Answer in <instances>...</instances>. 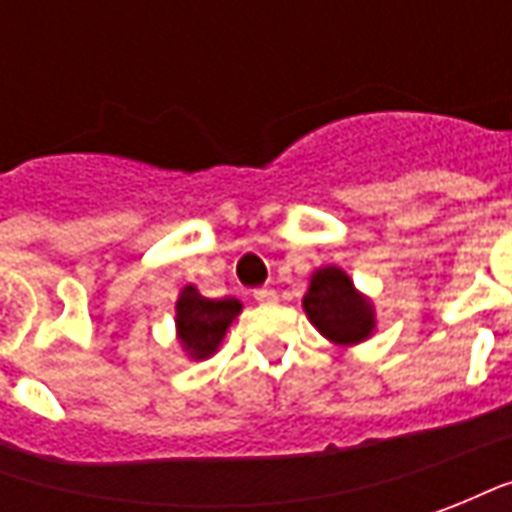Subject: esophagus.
Masks as SVG:
<instances>
[{
  "label": "esophagus",
  "mask_w": 512,
  "mask_h": 512,
  "mask_svg": "<svg viewBox=\"0 0 512 512\" xmlns=\"http://www.w3.org/2000/svg\"><path fill=\"white\" fill-rule=\"evenodd\" d=\"M257 304H277V290L271 288H257L255 290Z\"/></svg>",
  "instance_id": "1"
}]
</instances>
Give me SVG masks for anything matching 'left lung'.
<instances>
[{
    "label": "left lung",
    "instance_id": "8db88e82",
    "mask_svg": "<svg viewBox=\"0 0 512 512\" xmlns=\"http://www.w3.org/2000/svg\"><path fill=\"white\" fill-rule=\"evenodd\" d=\"M301 304L312 326L334 345L362 343L376 329L373 301L354 288L343 268H318Z\"/></svg>",
    "mask_w": 512,
    "mask_h": 512
}]
</instances>
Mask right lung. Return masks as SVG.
Returning <instances> with one entry per match:
<instances>
[{"label":"right lung","mask_w":512,"mask_h":512,"mask_svg":"<svg viewBox=\"0 0 512 512\" xmlns=\"http://www.w3.org/2000/svg\"><path fill=\"white\" fill-rule=\"evenodd\" d=\"M244 310V304L233 296L227 299H205L194 285L180 290L175 304V326L183 351L200 362L219 351L224 334L235 321V315Z\"/></svg>","instance_id":"right-lung-1"}]
</instances>
